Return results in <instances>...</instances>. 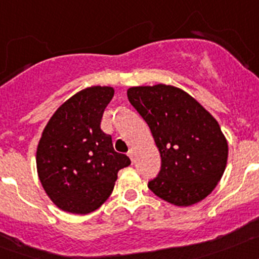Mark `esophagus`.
Masks as SVG:
<instances>
[{
    "label": "esophagus",
    "instance_id": "34e87169",
    "mask_svg": "<svg viewBox=\"0 0 259 259\" xmlns=\"http://www.w3.org/2000/svg\"><path fill=\"white\" fill-rule=\"evenodd\" d=\"M128 157L131 158V161L134 162L135 161V157H136V152H135L134 149H130V152H128Z\"/></svg>",
    "mask_w": 259,
    "mask_h": 259
}]
</instances>
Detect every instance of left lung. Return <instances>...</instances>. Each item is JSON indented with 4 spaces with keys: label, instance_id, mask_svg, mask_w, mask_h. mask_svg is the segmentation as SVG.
<instances>
[{
    "label": "left lung",
    "instance_id": "obj_1",
    "mask_svg": "<svg viewBox=\"0 0 259 259\" xmlns=\"http://www.w3.org/2000/svg\"><path fill=\"white\" fill-rule=\"evenodd\" d=\"M127 97L144 118L161 154L150 191L175 206L206 198L223 176L228 143L217 119L183 89L166 84L131 87Z\"/></svg>",
    "mask_w": 259,
    "mask_h": 259
}]
</instances>
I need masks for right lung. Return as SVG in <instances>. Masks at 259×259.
Returning <instances> with one entry per match:
<instances>
[{"instance_id":"right-lung-1","label":"right lung","mask_w":259,"mask_h":259,"mask_svg":"<svg viewBox=\"0 0 259 259\" xmlns=\"http://www.w3.org/2000/svg\"><path fill=\"white\" fill-rule=\"evenodd\" d=\"M113 87L93 85L75 93L53 114L36 152L41 185L57 207L71 214L95 211L109 198L118 171L131 164L114 150L101 119Z\"/></svg>"}]
</instances>
